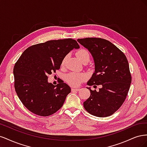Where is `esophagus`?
I'll use <instances>...</instances> for the list:
<instances>
[{"instance_id": "1", "label": "esophagus", "mask_w": 147, "mask_h": 147, "mask_svg": "<svg viewBox=\"0 0 147 147\" xmlns=\"http://www.w3.org/2000/svg\"><path fill=\"white\" fill-rule=\"evenodd\" d=\"M80 90L79 88H72V89H71V91H72V92H74V91H78Z\"/></svg>"}]
</instances>
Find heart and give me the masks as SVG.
Segmentation results:
<instances>
[{
    "label": "heart",
    "mask_w": 147,
    "mask_h": 147,
    "mask_svg": "<svg viewBox=\"0 0 147 147\" xmlns=\"http://www.w3.org/2000/svg\"><path fill=\"white\" fill-rule=\"evenodd\" d=\"M76 56L82 63H86L90 61V54L86 49L82 48L76 52ZM65 57L62 62V64H64ZM87 78V75L84 73L71 72L66 75L65 81L72 86H78L83 82Z\"/></svg>",
    "instance_id": "b5f03b06"
}]
</instances>
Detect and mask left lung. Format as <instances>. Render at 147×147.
Masks as SVG:
<instances>
[{"mask_svg":"<svg viewBox=\"0 0 147 147\" xmlns=\"http://www.w3.org/2000/svg\"><path fill=\"white\" fill-rule=\"evenodd\" d=\"M77 41L93 57L95 72L87 83L101 85L98 91L90 90V97L83 102L87 112L97 117L113 114L125 100L131 83L129 66L125 55L112 43L101 38H84Z\"/></svg>","mask_w":147,"mask_h":147,"instance_id":"obj_1","label":"left lung"}]
</instances>
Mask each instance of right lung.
<instances>
[{
	"mask_svg": "<svg viewBox=\"0 0 147 147\" xmlns=\"http://www.w3.org/2000/svg\"><path fill=\"white\" fill-rule=\"evenodd\" d=\"M80 46L72 38L49 40L29 47L13 69L15 89L30 112L48 117L59 110L71 91L62 80L56 85L48 82V75L60 69L65 56Z\"/></svg>",
	"mask_w": 147,
	"mask_h": 147,
	"instance_id": "obj_1",
	"label": "right lung"
}]
</instances>
